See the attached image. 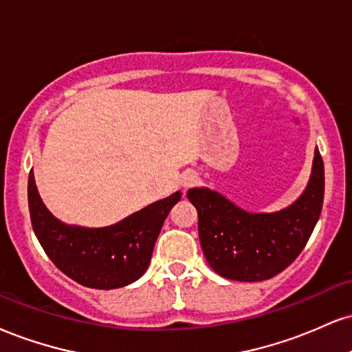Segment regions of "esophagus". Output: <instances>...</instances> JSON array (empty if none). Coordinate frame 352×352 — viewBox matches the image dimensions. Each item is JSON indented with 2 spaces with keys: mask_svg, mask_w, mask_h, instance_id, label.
Wrapping results in <instances>:
<instances>
[{
  "mask_svg": "<svg viewBox=\"0 0 352 352\" xmlns=\"http://www.w3.org/2000/svg\"><path fill=\"white\" fill-rule=\"evenodd\" d=\"M198 182H200V177H198L197 173H193V172L184 173V175L180 177V185L184 187V190H188V188L195 187V185H198Z\"/></svg>",
  "mask_w": 352,
  "mask_h": 352,
  "instance_id": "esophagus-1",
  "label": "esophagus"
}]
</instances>
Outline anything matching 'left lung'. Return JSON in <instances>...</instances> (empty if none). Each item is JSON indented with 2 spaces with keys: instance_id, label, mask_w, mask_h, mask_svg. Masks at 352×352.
<instances>
[{
  "instance_id": "obj_1",
  "label": "left lung",
  "mask_w": 352,
  "mask_h": 352,
  "mask_svg": "<svg viewBox=\"0 0 352 352\" xmlns=\"http://www.w3.org/2000/svg\"><path fill=\"white\" fill-rule=\"evenodd\" d=\"M198 211V234L210 267L224 278L261 282L282 272L298 257L321 214L324 165L315 149L307 188L275 213H249L210 188H190Z\"/></svg>"
}]
</instances>
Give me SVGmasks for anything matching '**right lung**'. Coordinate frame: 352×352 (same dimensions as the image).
<instances>
[{
    "instance_id": "1",
    "label": "right lung",
    "mask_w": 352,
    "mask_h": 352,
    "mask_svg": "<svg viewBox=\"0 0 352 352\" xmlns=\"http://www.w3.org/2000/svg\"><path fill=\"white\" fill-rule=\"evenodd\" d=\"M182 193L159 200L107 228L65 224L42 203L34 173L28 200L32 230L49 259L80 285L109 290L138 280L149 267L162 224Z\"/></svg>"
}]
</instances>
